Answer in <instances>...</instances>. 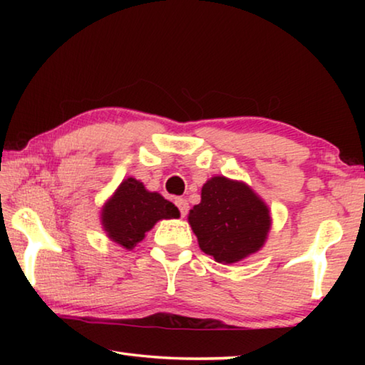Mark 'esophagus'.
<instances>
[{"label":"esophagus","instance_id":"esophagus-1","mask_svg":"<svg viewBox=\"0 0 365 365\" xmlns=\"http://www.w3.org/2000/svg\"><path fill=\"white\" fill-rule=\"evenodd\" d=\"M175 206L178 207V211H180L182 217H185V215L188 214V202L185 197H175Z\"/></svg>","mask_w":365,"mask_h":365}]
</instances>
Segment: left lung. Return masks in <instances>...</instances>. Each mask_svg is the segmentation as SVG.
Returning a JSON list of instances; mask_svg holds the SVG:
<instances>
[{
  "label": "left lung",
  "instance_id": "obj_1",
  "mask_svg": "<svg viewBox=\"0 0 365 365\" xmlns=\"http://www.w3.org/2000/svg\"><path fill=\"white\" fill-rule=\"evenodd\" d=\"M188 222L200 248L222 264L259 251L270 228L269 209L248 185L214 177L201 190V202Z\"/></svg>",
  "mask_w": 365,
  "mask_h": 365
}]
</instances>
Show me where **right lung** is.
<instances>
[{
    "label": "right lung",
    "instance_id": "add662e5",
    "mask_svg": "<svg viewBox=\"0 0 365 365\" xmlns=\"http://www.w3.org/2000/svg\"><path fill=\"white\" fill-rule=\"evenodd\" d=\"M180 212L159 193L148 191L143 183L127 178L103 209V227L113 242L132 250L160 219H177Z\"/></svg>",
    "mask_w": 365,
    "mask_h": 365
}]
</instances>
